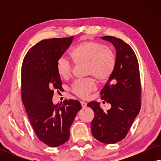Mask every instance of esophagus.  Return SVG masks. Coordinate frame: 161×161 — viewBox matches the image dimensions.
<instances>
[{
  "mask_svg": "<svg viewBox=\"0 0 161 161\" xmlns=\"http://www.w3.org/2000/svg\"><path fill=\"white\" fill-rule=\"evenodd\" d=\"M80 104H81V106H82V108H85L86 106L87 103L86 102H83V101H81Z\"/></svg>",
  "mask_w": 161,
  "mask_h": 161,
  "instance_id": "esophagus-1",
  "label": "esophagus"
}]
</instances>
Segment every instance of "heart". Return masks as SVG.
Masks as SVG:
<instances>
[{
	"instance_id": "heart-1",
	"label": "heart",
	"mask_w": 161,
	"mask_h": 161,
	"mask_svg": "<svg viewBox=\"0 0 161 161\" xmlns=\"http://www.w3.org/2000/svg\"><path fill=\"white\" fill-rule=\"evenodd\" d=\"M76 64H86V74L93 75L100 81L108 79L116 67V55L113 49L95 41L86 40L79 43L71 52ZM56 70L62 78H68L72 72L69 60L61 56L56 61ZM96 81L92 77L76 79L71 86V91L80 98H86L95 90Z\"/></svg>"
}]
</instances>
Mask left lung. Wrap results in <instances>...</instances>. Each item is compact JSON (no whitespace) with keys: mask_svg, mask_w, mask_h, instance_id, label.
Returning a JSON list of instances; mask_svg holds the SVG:
<instances>
[{"mask_svg":"<svg viewBox=\"0 0 161 161\" xmlns=\"http://www.w3.org/2000/svg\"><path fill=\"white\" fill-rule=\"evenodd\" d=\"M114 45L116 67L100 92L102 100L111 105L104 111L96 101L87 105L94 112L92 133L97 140L106 144L124 139L142 106V85L139 66L133 50L122 39L112 36L102 37Z\"/></svg>","mask_w":161,"mask_h":161,"instance_id":"obj_1","label":"left lung"}]
</instances>
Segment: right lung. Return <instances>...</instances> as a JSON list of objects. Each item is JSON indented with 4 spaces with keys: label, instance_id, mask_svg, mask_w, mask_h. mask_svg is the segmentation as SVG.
Wrapping results in <instances>:
<instances>
[{
    "label": "right lung",
    "instance_id": "add662e5",
    "mask_svg": "<svg viewBox=\"0 0 161 161\" xmlns=\"http://www.w3.org/2000/svg\"><path fill=\"white\" fill-rule=\"evenodd\" d=\"M73 36L43 39L28 50L21 67V99L37 138L56 147L69 138V129L81 105L64 100L54 105V90L62 89L56 61L71 45Z\"/></svg>",
    "mask_w": 161,
    "mask_h": 161
}]
</instances>
